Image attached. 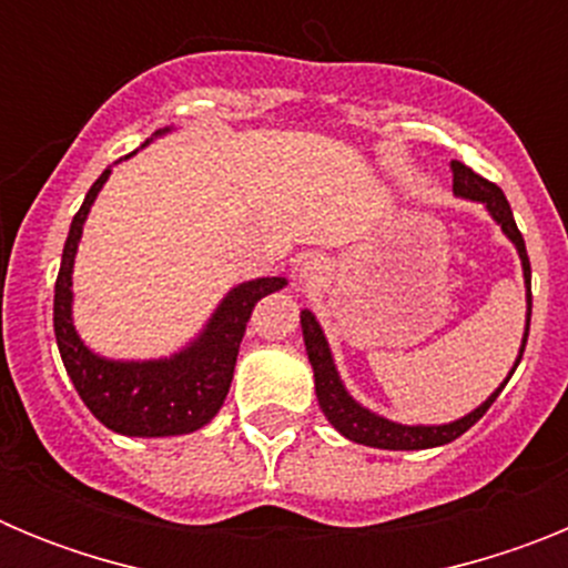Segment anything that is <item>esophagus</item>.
<instances>
[{
    "instance_id": "obj_1",
    "label": "esophagus",
    "mask_w": 568,
    "mask_h": 568,
    "mask_svg": "<svg viewBox=\"0 0 568 568\" xmlns=\"http://www.w3.org/2000/svg\"><path fill=\"white\" fill-rule=\"evenodd\" d=\"M295 281H298V287L310 290L315 287V284H321L324 281V264H321L318 258H304L298 261V267H295Z\"/></svg>"
}]
</instances>
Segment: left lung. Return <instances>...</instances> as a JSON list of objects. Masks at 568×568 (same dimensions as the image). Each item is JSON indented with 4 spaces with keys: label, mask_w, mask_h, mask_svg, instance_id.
<instances>
[{
    "label": "left lung",
    "mask_w": 568,
    "mask_h": 568,
    "mask_svg": "<svg viewBox=\"0 0 568 568\" xmlns=\"http://www.w3.org/2000/svg\"><path fill=\"white\" fill-rule=\"evenodd\" d=\"M453 190L455 195L460 199H471V202L486 204L489 215L495 222L500 224V230L506 233V239L518 247L520 264H524V281H526V333H524V344H520V353L515 366H511V373L518 369L520 358H524L526 349V338H529V321H531V267H529V255H526V244L524 235H520L518 224H515V215H511L509 202H506L504 190L498 184L486 182L484 175H478L466 164L453 162ZM301 329H304V344H307V355L310 364H313L315 373V395H318V404L327 415L329 424L338 429L344 438L355 440V444L364 446H375V449H433V446H444L449 440L460 438V435L469 429V426L478 424L480 418L486 415L495 398L500 395L506 384H509L511 373L506 375L504 384L484 400V404L475 409V413L464 415L460 420H453V424H440V426H404L395 424V420H386L381 415L369 413L353 395L346 393L344 384L338 378V369L333 364V353H329V344L321 333L318 321L310 310H301Z\"/></svg>",
    "instance_id": "1"
}]
</instances>
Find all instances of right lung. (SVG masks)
Here are the masks:
<instances>
[{
	"mask_svg": "<svg viewBox=\"0 0 568 568\" xmlns=\"http://www.w3.org/2000/svg\"><path fill=\"white\" fill-rule=\"evenodd\" d=\"M168 133V128L159 130ZM155 133V135H159ZM110 170L99 175L84 195L82 207L73 215L68 241L62 250V267L53 295V333L64 369L77 386L79 398L108 429L130 438H168L202 429L222 409L233 384L235 358L247 329L253 307L264 295L281 290L284 278L244 281L219 304L207 327L182 353L159 361H108L90 353L73 327V258L82 239L84 219L99 190L108 182Z\"/></svg>",
	"mask_w": 568,
	"mask_h": 568,
	"instance_id": "right-lung-1",
	"label": "right lung"
}]
</instances>
